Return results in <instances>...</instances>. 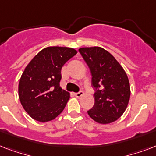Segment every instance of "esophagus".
<instances>
[{"label":"esophagus","instance_id":"34e87169","mask_svg":"<svg viewBox=\"0 0 156 156\" xmlns=\"http://www.w3.org/2000/svg\"><path fill=\"white\" fill-rule=\"evenodd\" d=\"M74 95H75L76 97L79 98V97H81V96H82V95H83V90H80V91H78V92L75 93Z\"/></svg>","mask_w":156,"mask_h":156}]
</instances>
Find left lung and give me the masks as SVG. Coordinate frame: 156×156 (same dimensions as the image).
I'll list each match as a JSON object with an SVG mask.
<instances>
[{
    "label": "left lung",
    "mask_w": 156,
    "mask_h": 156,
    "mask_svg": "<svg viewBox=\"0 0 156 156\" xmlns=\"http://www.w3.org/2000/svg\"><path fill=\"white\" fill-rule=\"evenodd\" d=\"M79 52L90 69L95 104L88 115L100 124L116 121L130 97L127 74L112 54L100 47L82 48Z\"/></svg>",
    "instance_id": "8db88e82"
}]
</instances>
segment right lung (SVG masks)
I'll use <instances>...</instances> for the list:
<instances>
[{
    "mask_svg": "<svg viewBox=\"0 0 156 156\" xmlns=\"http://www.w3.org/2000/svg\"><path fill=\"white\" fill-rule=\"evenodd\" d=\"M77 54L73 48L48 47L26 67L18 85V95L25 111L34 120L47 122L63 111L69 93L61 89V68Z\"/></svg>",
    "mask_w": 156,
    "mask_h": 156,
    "instance_id": "add662e5",
    "label": "right lung"
}]
</instances>
